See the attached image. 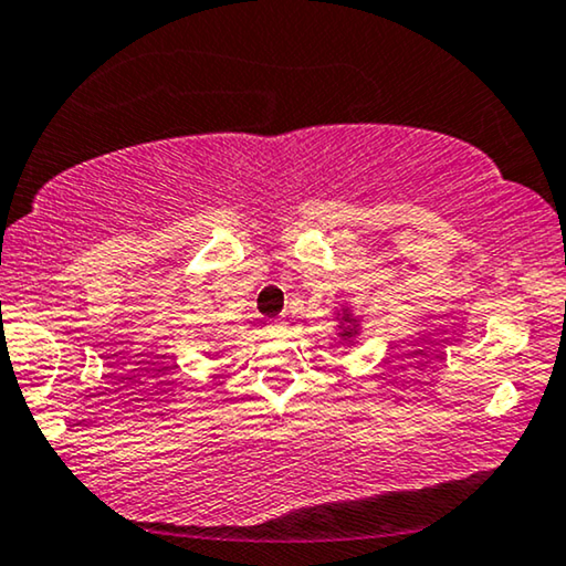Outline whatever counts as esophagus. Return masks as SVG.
Returning <instances> with one entry per match:
<instances>
[{
  "instance_id": "obj_1",
  "label": "esophagus",
  "mask_w": 566,
  "mask_h": 566,
  "mask_svg": "<svg viewBox=\"0 0 566 566\" xmlns=\"http://www.w3.org/2000/svg\"><path fill=\"white\" fill-rule=\"evenodd\" d=\"M265 329L270 332V335H277V332H285V322L283 319H270L265 324Z\"/></svg>"
}]
</instances>
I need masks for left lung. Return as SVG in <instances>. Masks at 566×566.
Instances as JSON below:
<instances>
[{"instance_id":"left-lung-1","label":"left lung","mask_w":566,"mask_h":566,"mask_svg":"<svg viewBox=\"0 0 566 566\" xmlns=\"http://www.w3.org/2000/svg\"><path fill=\"white\" fill-rule=\"evenodd\" d=\"M343 329H339V337L343 339H347V343H350V339L358 335V319H355V316L350 314V308H343Z\"/></svg>"}]
</instances>
